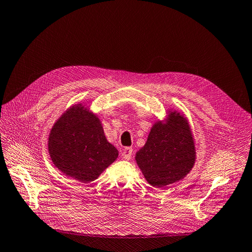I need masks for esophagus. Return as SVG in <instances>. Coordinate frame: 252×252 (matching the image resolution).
<instances>
[{"mask_svg": "<svg viewBox=\"0 0 252 252\" xmlns=\"http://www.w3.org/2000/svg\"><path fill=\"white\" fill-rule=\"evenodd\" d=\"M132 154H133V149H132V148L126 147V148H125L124 151H122V158H124L126 160H128V159H131Z\"/></svg>", "mask_w": 252, "mask_h": 252, "instance_id": "1", "label": "esophagus"}]
</instances>
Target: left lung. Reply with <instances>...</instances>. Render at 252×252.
Segmentation results:
<instances>
[{
    "instance_id": "obj_1",
    "label": "left lung",
    "mask_w": 252,
    "mask_h": 252,
    "mask_svg": "<svg viewBox=\"0 0 252 252\" xmlns=\"http://www.w3.org/2000/svg\"><path fill=\"white\" fill-rule=\"evenodd\" d=\"M135 159L153 188H164L188 176L195 164L196 148L184 115L169 111L166 120L157 121Z\"/></svg>"
}]
</instances>
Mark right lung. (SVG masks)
<instances>
[{
	"mask_svg": "<svg viewBox=\"0 0 252 252\" xmlns=\"http://www.w3.org/2000/svg\"><path fill=\"white\" fill-rule=\"evenodd\" d=\"M50 158L64 176L81 183L94 181L118 158L100 119L85 105L75 104L56 120L48 139Z\"/></svg>",
	"mask_w": 252,
	"mask_h": 252,
	"instance_id": "add662e5",
	"label": "right lung"
}]
</instances>
